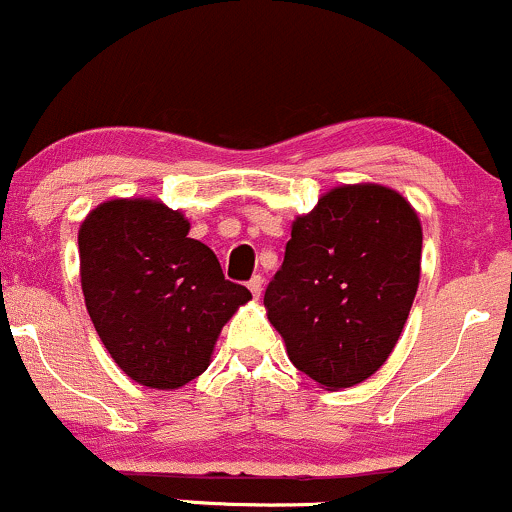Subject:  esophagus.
Wrapping results in <instances>:
<instances>
[{
  "label": "esophagus",
  "mask_w": 512,
  "mask_h": 512,
  "mask_svg": "<svg viewBox=\"0 0 512 512\" xmlns=\"http://www.w3.org/2000/svg\"><path fill=\"white\" fill-rule=\"evenodd\" d=\"M262 284H265V279H262L260 274H255V277L247 282V289L252 291V296H255V299H260V296H262Z\"/></svg>",
  "instance_id": "esophagus-1"
}]
</instances>
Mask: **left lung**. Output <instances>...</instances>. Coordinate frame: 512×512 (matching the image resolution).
I'll use <instances>...</instances> for the list:
<instances>
[{
    "mask_svg": "<svg viewBox=\"0 0 512 512\" xmlns=\"http://www.w3.org/2000/svg\"><path fill=\"white\" fill-rule=\"evenodd\" d=\"M420 255L418 213L384 184H342L296 216L265 291L294 367L328 391L379 372L411 313Z\"/></svg>",
    "mask_w": 512,
    "mask_h": 512,
    "instance_id": "left-lung-1",
    "label": "left lung"
}]
</instances>
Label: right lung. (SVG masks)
<instances>
[{"mask_svg":"<svg viewBox=\"0 0 512 512\" xmlns=\"http://www.w3.org/2000/svg\"><path fill=\"white\" fill-rule=\"evenodd\" d=\"M189 228L182 211L138 196L99 204L77 233L89 318L121 372L148 389L204 374L223 325L252 299Z\"/></svg>","mask_w":512,"mask_h":512,"instance_id":"right-lung-1","label":"right lung"}]
</instances>
